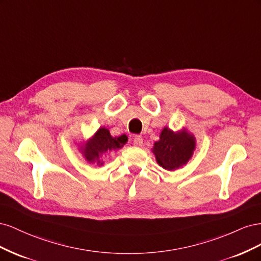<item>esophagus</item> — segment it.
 Instances as JSON below:
<instances>
[{"label":"esophagus","instance_id":"esophagus-1","mask_svg":"<svg viewBox=\"0 0 261 261\" xmlns=\"http://www.w3.org/2000/svg\"><path fill=\"white\" fill-rule=\"evenodd\" d=\"M133 144H134V146L140 147L141 145H143V138H141L140 136H135L133 139Z\"/></svg>","mask_w":261,"mask_h":261}]
</instances>
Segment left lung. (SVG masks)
I'll return each mask as SVG.
<instances>
[{
  "label": "left lung",
  "mask_w": 261,
  "mask_h": 261,
  "mask_svg": "<svg viewBox=\"0 0 261 261\" xmlns=\"http://www.w3.org/2000/svg\"><path fill=\"white\" fill-rule=\"evenodd\" d=\"M195 147V137L186 129L175 133L164 127L160 134V139L153 145L152 152L160 167L168 171H174L189 161Z\"/></svg>",
  "instance_id": "obj_1"
}]
</instances>
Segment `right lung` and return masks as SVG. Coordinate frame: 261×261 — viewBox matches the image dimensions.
<instances>
[{
	"instance_id": "obj_1",
	"label": "right lung",
	"mask_w": 261,
	"mask_h": 261,
	"mask_svg": "<svg viewBox=\"0 0 261 261\" xmlns=\"http://www.w3.org/2000/svg\"><path fill=\"white\" fill-rule=\"evenodd\" d=\"M126 141H127L126 136L112 137L108 128L100 127L97 133L82 146V152L89 163L97 162L98 165H102L103 162L100 160V156L108 151H112V150L115 151L122 148Z\"/></svg>"
}]
</instances>
